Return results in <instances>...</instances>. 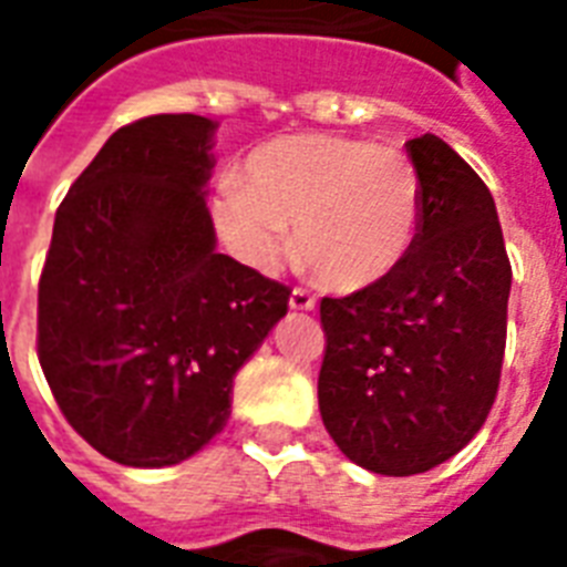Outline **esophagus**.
I'll return each instance as SVG.
<instances>
[{"instance_id": "esophagus-1", "label": "esophagus", "mask_w": 567, "mask_h": 567, "mask_svg": "<svg viewBox=\"0 0 567 567\" xmlns=\"http://www.w3.org/2000/svg\"><path fill=\"white\" fill-rule=\"evenodd\" d=\"M315 306H318V297H315V293L306 291V288H293L291 291L293 311H315Z\"/></svg>"}]
</instances>
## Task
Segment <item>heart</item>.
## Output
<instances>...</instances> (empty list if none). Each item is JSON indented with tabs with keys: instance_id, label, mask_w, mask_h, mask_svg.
Returning <instances> with one entry per match:
<instances>
[{
	"instance_id": "1",
	"label": "heart",
	"mask_w": 567,
	"mask_h": 567,
	"mask_svg": "<svg viewBox=\"0 0 567 567\" xmlns=\"http://www.w3.org/2000/svg\"><path fill=\"white\" fill-rule=\"evenodd\" d=\"M214 226L235 258L276 274L297 256L336 291L385 282L421 226V173L394 144L338 135H282L256 146L238 182H223Z\"/></svg>"
}]
</instances>
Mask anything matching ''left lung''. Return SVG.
<instances>
[{
  "label": "left lung",
  "instance_id": "left-lung-1",
  "mask_svg": "<svg viewBox=\"0 0 567 567\" xmlns=\"http://www.w3.org/2000/svg\"><path fill=\"white\" fill-rule=\"evenodd\" d=\"M421 173V226L385 282L320 300L323 426L350 462L423 474L474 439L506 350L512 267L492 190L441 137L405 144Z\"/></svg>",
  "mask_w": 567,
  "mask_h": 567
}]
</instances>
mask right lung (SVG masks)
<instances>
[{"mask_svg":"<svg viewBox=\"0 0 567 567\" xmlns=\"http://www.w3.org/2000/svg\"><path fill=\"white\" fill-rule=\"evenodd\" d=\"M217 123L155 114L117 128L55 214L38 291L40 368L93 450L167 467L231 414V379L291 291L217 252L205 196Z\"/></svg>","mask_w":567,"mask_h":567,"instance_id":"add662e5","label":"right lung"}]
</instances>
